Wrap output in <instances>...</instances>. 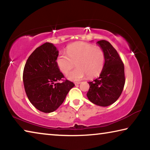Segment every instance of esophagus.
Segmentation results:
<instances>
[{
    "label": "esophagus",
    "mask_w": 150,
    "mask_h": 150,
    "mask_svg": "<svg viewBox=\"0 0 150 150\" xmlns=\"http://www.w3.org/2000/svg\"><path fill=\"white\" fill-rule=\"evenodd\" d=\"M80 83H81V82H75V85H79Z\"/></svg>",
    "instance_id": "34e87169"
}]
</instances>
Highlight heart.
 Instances as JSON below:
<instances>
[{
  "mask_svg": "<svg viewBox=\"0 0 150 150\" xmlns=\"http://www.w3.org/2000/svg\"><path fill=\"white\" fill-rule=\"evenodd\" d=\"M65 54H61L56 62L59 70L67 74L75 65L77 68L67 75L71 81H79L87 75L94 77L99 75L105 65V55L100 47L84 42H77L68 45Z\"/></svg>",
  "mask_w": 150,
  "mask_h": 150,
  "instance_id": "b5f03b06",
  "label": "heart"
}]
</instances>
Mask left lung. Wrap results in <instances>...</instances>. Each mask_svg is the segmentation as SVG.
I'll return each mask as SVG.
<instances>
[{"mask_svg": "<svg viewBox=\"0 0 150 150\" xmlns=\"http://www.w3.org/2000/svg\"><path fill=\"white\" fill-rule=\"evenodd\" d=\"M97 44L103 50L105 62L100 77L88 82L89 90L87 96L95 105L107 106L120 97L125 84L124 66L122 61L114 47L106 40Z\"/></svg>", "mask_w": 150, "mask_h": 150, "instance_id": "1", "label": "left lung"}]
</instances>
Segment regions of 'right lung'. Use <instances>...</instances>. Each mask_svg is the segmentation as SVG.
I'll return each instance as SVG.
<instances>
[{
    "label": "right lung",
    "mask_w": 150,
    "mask_h": 150,
    "mask_svg": "<svg viewBox=\"0 0 150 150\" xmlns=\"http://www.w3.org/2000/svg\"><path fill=\"white\" fill-rule=\"evenodd\" d=\"M57 48L46 42L37 47L25 64L23 81L26 95L38 110L45 113L55 111L63 103L74 83L63 79L57 65ZM59 80H62V83Z\"/></svg>",
    "instance_id": "add662e5"
}]
</instances>
